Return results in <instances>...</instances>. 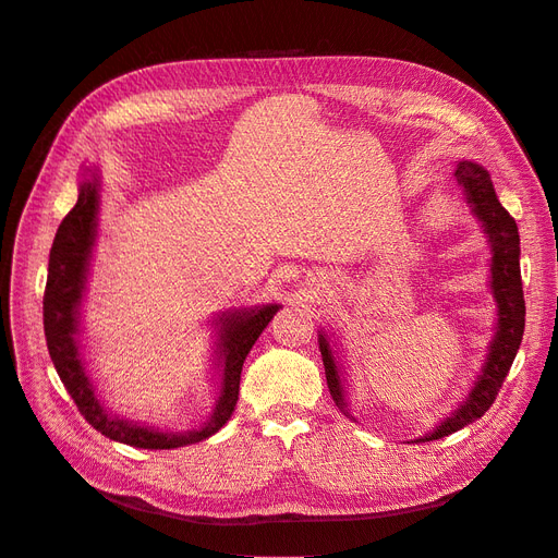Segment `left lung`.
Here are the masks:
<instances>
[{
	"mask_svg": "<svg viewBox=\"0 0 558 558\" xmlns=\"http://www.w3.org/2000/svg\"><path fill=\"white\" fill-rule=\"evenodd\" d=\"M453 177L463 189L472 211H475V216L482 221V228L488 234V242H492V293L498 307V324L494 342L486 353V363L482 365V373L475 386H472V391L468 393L461 408L451 416H447L440 426L433 433L418 437L421 442L440 440V437L461 430L463 426L472 424V421L482 418V414L494 404L505 377L510 373L523 337V326H526V302H523L519 269L521 248L514 218L498 202L492 177H488L484 167H480L477 162L463 160L456 165ZM318 349L326 365V381L330 388V396L337 408H340L349 418H353L349 414V404L344 398L340 367H337L326 332L318 335Z\"/></svg>",
	"mask_w": 558,
	"mask_h": 558,
	"instance_id": "obj_1",
	"label": "left lung"
}]
</instances>
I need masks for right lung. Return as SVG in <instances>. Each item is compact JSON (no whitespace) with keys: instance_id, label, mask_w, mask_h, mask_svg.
I'll use <instances>...</instances> for the list:
<instances>
[{"instance_id":"add662e5","label":"right lung","mask_w":558,"mask_h":558,"mask_svg":"<svg viewBox=\"0 0 558 558\" xmlns=\"http://www.w3.org/2000/svg\"><path fill=\"white\" fill-rule=\"evenodd\" d=\"M99 207V179L95 172L83 177L78 185V199L74 209L62 218L56 232L53 248L48 258V279L44 293V332L50 361H53L58 375L66 391L74 398L78 412L86 416L88 424L107 435L109 440L123 442L137 449H177L207 440L221 430L234 412L240 396L242 365L251 347L256 344L260 332L279 312L281 305H263L256 310L226 312L218 316V365H221V396L205 426L197 430L165 433L150 426H142L137 421H125L111 414L105 402L97 398L95 386L86 375V363L78 349V307L83 291H86V277L90 265V253L95 244Z\"/></svg>"}]
</instances>
